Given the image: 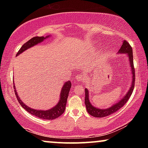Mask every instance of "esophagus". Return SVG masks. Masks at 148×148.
<instances>
[{"mask_svg": "<svg viewBox=\"0 0 148 148\" xmlns=\"http://www.w3.org/2000/svg\"><path fill=\"white\" fill-rule=\"evenodd\" d=\"M84 76L82 75H78L76 77V79L78 81V82H82V81L84 80Z\"/></svg>", "mask_w": 148, "mask_h": 148, "instance_id": "esophagus-1", "label": "esophagus"}]
</instances>
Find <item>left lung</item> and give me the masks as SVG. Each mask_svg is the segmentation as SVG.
I'll return each mask as SVG.
<instances>
[{
    "label": "left lung",
    "instance_id": "left-lung-1",
    "mask_svg": "<svg viewBox=\"0 0 148 148\" xmlns=\"http://www.w3.org/2000/svg\"><path fill=\"white\" fill-rule=\"evenodd\" d=\"M119 53H127L129 56V61H130V64L131 67V71L133 73V82H132V86L130 88V90L127 94L125 95V96L123 98L122 100L119 101L118 103L113 105L110 108L107 109H99L95 108L93 106L92 104H90V100H89V92L87 89H85V94H86V97H85V104H86L87 111L92 116L94 117H104L107 116L108 115L112 114L119 109L122 108L124 105L126 104L132 94L133 92V89H134L135 86V68L134 64H133V50L132 47H131L129 42H127L126 40L123 41V43L121 46V48H120L119 51Z\"/></svg>",
    "mask_w": 148,
    "mask_h": 148
}]
</instances>
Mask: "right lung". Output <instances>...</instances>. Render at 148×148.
I'll list each match as a JSON object with an SVG mask.
<instances>
[{
	"mask_svg": "<svg viewBox=\"0 0 148 148\" xmlns=\"http://www.w3.org/2000/svg\"><path fill=\"white\" fill-rule=\"evenodd\" d=\"M46 38H48V36L46 38H44V36H41V37H40V36H36V37L32 38V39L28 40L27 42H25V43L21 46V48H20L19 51L17 52L16 56L19 55V54L21 53V52L25 51V50L28 49V48L32 47V46L42 42ZM13 88L15 89V94L16 97H17L18 102H19L20 105H21L26 111H27L28 112H29L30 114H32V115H34V116L38 117V118L47 119V120H53V119H55L56 118H58V116H60V115L63 114V112H64L66 104V101H67L69 96V93L70 89L71 88V84L70 82H67L64 84L61 90L59 102H58L57 105H56L54 108H52L50 109V110H34V109H32L31 108H29V107L27 106L21 100H20L19 96H18V95L17 94V91L15 90V85H13Z\"/></svg>",
	"mask_w": 148,
	"mask_h": 148,
	"instance_id": "1",
	"label": "right lung"
}]
</instances>
